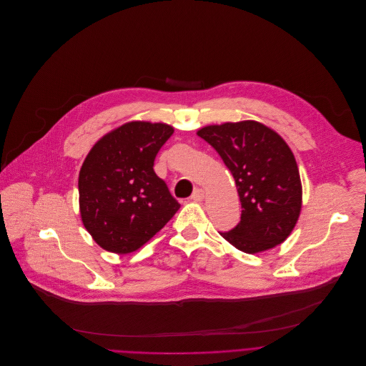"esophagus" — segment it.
Masks as SVG:
<instances>
[{
    "mask_svg": "<svg viewBox=\"0 0 366 366\" xmlns=\"http://www.w3.org/2000/svg\"><path fill=\"white\" fill-rule=\"evenodd\" d=\"M192 199H193L194 202H202V200L204 199V190H203V189H196V190L193 192V194H192Z\"/></svg>",
    "mask_w": 366,
    "mask_h": 366,
    "instance_id": "1",
    "label": "esophagus"
}]
</instances>
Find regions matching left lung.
<instances>
[{
    "label": "left lung",
    "mask_w": 366,
    "mask_h": 366,
    "mask_svg": "<svg viewBox=\"0 0 366 366\" xmlns=\"http://www.w3.org/2000/svg\"><path fill=\"white\" fill-rule=\"evenodd\" d=\"M197 135L232 173L242 206L239 224L221 235L247 254L284 242L302 210L300 173L287 142L257 121L207 125Z\"/></svg>",
    "instance_id": "8db88e82"
}]
</instances>
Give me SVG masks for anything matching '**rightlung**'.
<instances>
[{"label":"right lung","instance_id":"right-lung-1","mask_svg":"<svg viewBox=\"0 0 366 366\" xmlns=\"http://www.w3.org/2000/svg\"><path fill=\"white\" fill-rule=\"evenodd\" d=\"M174 132L162 122L132 121L104 135L79 173L82 222L94 241L115 254L149 242L180 203L154 173V160Z\"/></svg>","mask_w":366,"mask_h":366}]
</instances>
